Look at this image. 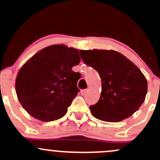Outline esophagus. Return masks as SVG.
Returning a JSON list of instances; mask_svg holds the SVG:
<instances>
[{
	"mask_svg": "<svg viewBox=\"0 0 160 160\" xmlns=\"http://www.w3.org/2000/svg\"><path fill=\"white\" fill-rule=\"evenodd\" d=\"M80 93H81V95H83V96L86 95V94H87V89H85V90H82L81 91H80Z\"/></svg>",
	"mask_w": 160,
	"mask_h": 160,
	"instance_id": "obj_1",
	"label": "esophagus"
}]
</instances>
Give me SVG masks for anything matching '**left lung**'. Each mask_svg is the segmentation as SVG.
<instances>
[{"label": "left lung", "instance_id": "1", "mask_svg": "<svg viewBox=\"0 0 160 160\" xmlns=\"http://www.w3.org/2000/svg\"><path fill=\"white\" fill-rule=\"evenodd\" d=\"M86 64L100 74L102 90L99 101L90 106L92 115L107 122H120L132 116L146 98L145 76L128 58L116 50H80Z\"/></svg>", "mask_w": 160, "mask_h": 160}]
</instances>
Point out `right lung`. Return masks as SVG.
I'll return each instance as SVG.
<instances>
[{
	"mask_svg": "<svg viewBox=\"0 0 160 160\" xmlns=\"http://www.w3.org/2000/svg\"><path fill=\"white\" fill-rule=\"evenodd\" d=\"M80 62L79 50L66 45L47 47L35 53L20 69L15 90L25 110L37 120H57L67 112L80 91V73L72 67Z\"/></svg>",
	"mask_w": 160,
	"mask_h": 160,
	"instance_id": "add662e5",
	"label": "right lung"
}]
</instances>
